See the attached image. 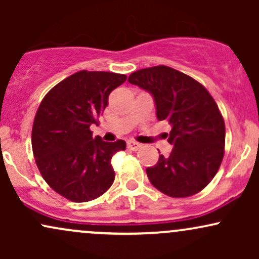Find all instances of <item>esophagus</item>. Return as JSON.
Instances as JSON below:
<instances>
[{
	"instance_id": "obj_1",
	"label": "esophagus",
	"mask_w": 259,
	"mask_h": 259,
	"mask_svg": "<svg viewBox=\"0 0 259 259\" xmlns=\"http://www.w3.org/2000/svg\"><path fill=\"white\" fill-rule=\"evenodd\" d=\"M126 146L130 151H138L139 148H141L142 145L139 144V142H136V141H132V140H129V141L126 142Z\"/></svg>"
}]
</instances>
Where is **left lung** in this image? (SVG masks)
I'll list each match as a JSON object with an SVG mask.
<instances>
[{
    "mask_svg": "<svg viewBox=\"0 0 259 259\" xmlns=\"http://www.w3.org/2000/svg\"><path fill=\"white\" fill-rule=\"evenodd\" d=\"M127 81L150 92L158 120L171 125L167 136L173 150L146 169L151 184L170 197L198 194L224 157L225 124L215 101L203 85L167 65L140 69Z\"/></svg>",
    "mask_w": 259,
    "mask_h": 259,
    "instance_id": "1",
    "label": "left lung"
}]
</instances>
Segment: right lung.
<instances>
[{"label": "right lung", "mask_w": 259, "mask_h": 259, "mask_svg": "<svg viewBox=\"0 0 259 259\" xmlns=\"http://www.w3.org/2000/svg\"><path fill=\"white\" fill-rule=\"evenodd\" d=\"M125 80L124 74L81 70L52 88L38 106L32 152L45 181L67 200H95L114 181L111 159L125 150V141L94 139L90 126L102 115L109 94Z\"/></svg>", "instance_id": "obj_1"}]
</instances>
